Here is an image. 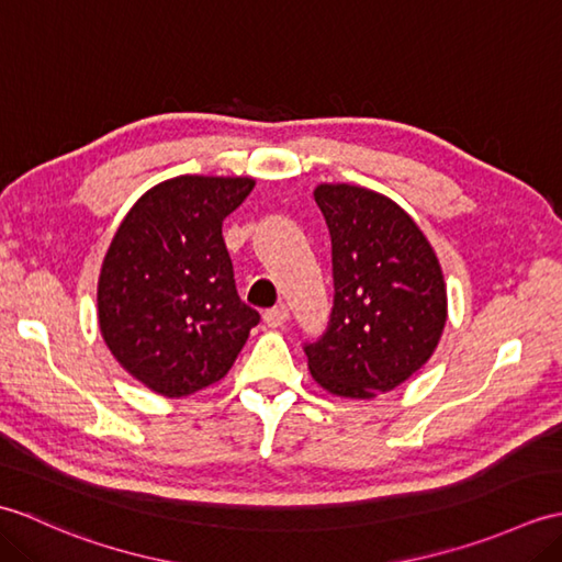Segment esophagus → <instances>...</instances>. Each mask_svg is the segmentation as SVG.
<instances>
[{"mask_svg": "<svg viewBox=\"0 0 562 562\" xmlns=\"http://www.w3.org/2000/svg\"><path fill=\"white\" fill-rule=\"evenodd\" d=\"M288 318H290V308L284 304L268 308V312L262 314V321H266L268 328H282L284 324H288Z\"/></svg>", "mask_w": 562, "mask_h": 562, "instance_id": "1", "label": "esophagus"}]
</instances>
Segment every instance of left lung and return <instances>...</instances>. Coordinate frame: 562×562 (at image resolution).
<instances>
[{
	"label": "left lung",
	"mask_w": 562,
	"mask_h": 562,
	"mask_svg": "<svg viewBox=\"0 0 562 562\" xmlns=\"http://www.w3.org/2000/svg\"><path fill=\"white\" fill-rule=\"evenodd\" d=\"M330 234L333 308L324 336L304 342L321 386L372 398L403 384L435 352L447 321L439 260L396 202L357 186H318Z\"/></svg>",
	"instance_id": "left-lung-1"
}]
</instances>
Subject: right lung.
<instances>
[{"label":"right lung","instance_id":"obj_1","mask_svg":"<svg viewBox=\"0 0 562 562\" xmlns=\"http://www.w3.org/2000/svg\"><path fill=\"white\" fill-rule=\"evenodd\" d=\"M250 178L178 176L127 212L99 278V324L113 357L169 398L229 372L260 314L236 292L222 222Z\"/></svg>","mask_w":562,"mask_h":562}]
</instances>
